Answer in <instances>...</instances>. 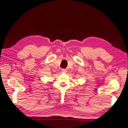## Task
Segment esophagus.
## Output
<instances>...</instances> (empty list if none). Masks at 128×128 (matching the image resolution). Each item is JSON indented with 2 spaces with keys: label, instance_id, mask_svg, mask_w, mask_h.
<instances>
[{
  "label": "esophagus",
  "instance_id": "34e87169",
  "mask_svg": "<svg viewBox=\"0 0 128 128\" xmlns=\"http://www.w3.org/2000/svg\"><path fill=\"white\" fill-rule=\"evenodd\" d=\"M62 72H67V70H66V69H62Z\"/></svg>",
  "mask_w": 128,
  "mask_h": 128
}]
</instances>
